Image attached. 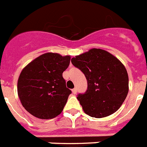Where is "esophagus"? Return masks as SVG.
Wrapping results in <instances>:
<instances>
[{
	"mask_svg": "<svg viewBox=\"0 0 147 147\" xmlns=\"http://www.w3.org/2000/svg\"><path fill=\"white\" fill-rule=\"evenodd\" d=\"M71 92H72V93L75 94V95H76V94L77 93V89H76V88H73V89H72V90H71Z\"/></svg>",
	"mask_w": 147,
	"mask_h": 147,
	"instance_id": "esophagus-1",
	"label": "esophagus"
}]
</instances>
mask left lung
<instances>
[{
	"label": "left lung",
	"mask_w": 147,
	"mask_h": 147,
	"mask_svg": "<svg viewBox=\"0 0 147 147\" xmlns=\"http://www.w3.org/2000/svg\"><path fill=\"white\" fill-rule=\"evenodd\" d=\"M88 82V89L78 100L87 115L103 118L120 108L129 92L125 66L116 57L100 49H92L71 60Z\"/></svg>",
	"instance_id": "obj_1"
}]
</instances>
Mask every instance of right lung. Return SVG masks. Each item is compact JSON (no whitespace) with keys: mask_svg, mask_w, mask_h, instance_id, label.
<instances>
[{"mask_svg":"<svg viewBox=\"0 0 147 147\" xmlns=\"http://www.w3.org/2000/svg\"><path fill=\"white\" fill-rule=\"evenodd\" d=\"M70 59V55L48 52L22 69L18 80V94L23 107L32 116L49 119L62 112L71 93L62 77Z\"/></svg>","mask_w":147,"mask_h":147,"instance_id":"right-lung-1","label":"right lung"}]
</instances>
